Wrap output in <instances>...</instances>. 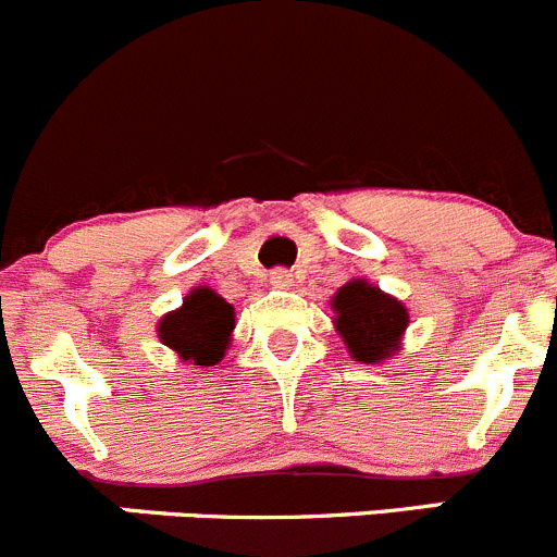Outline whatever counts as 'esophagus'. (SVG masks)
<instances>
[{
	"label": "esophagus",
	"mask_w": 557,
	"mask_h": 557,
	"mask_svg": "<svg viewBox=\"0 0 557 557\" xmlns=\"http://www.w3.org/2000/svg\"><path fill=\"white\" fill-rule=\"evenodd\" d=\"M269 283L274 288H288V285H294V272H288V269H272L269 272Z\"/></svg>",
	"instance_id": "34e87169"
}]
</instances>
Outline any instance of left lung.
<instances>
[{
  "mask_svg": "<svg viewBox=\"0 0 557 557\" xmlns=\"http://www.w3.org/2000/svg\"><path fill=\"white\" fill-rule=\"evenodd\" d=\"M332 310L334 329L348 354L361 364H375L399 350V339L408 329V310L367 280L345 283L332 296Z\"/></svg>",
  "mask_w": 557,
  "mask_h": 557,
  "instance_id": "left-lung-1",
  "label": "left lung"
}]
</instances>
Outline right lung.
Returning a JSON list of instances; mask_svg holds the SVG:
<instances>
[{
    "label": "right lung",
    "instance_id": "add662e5",
    "mask_svg": "<svg viewBox=\"0 0 557 557\" xmlns=\"http://www.w3.org/2000/svg\"><path fill=\"white\" fill-rule=\"evenodd\" d=\"M234 326V307L201 285L185 296L180 310L160 318L158 337L176 350L182 361L212 367L225 356Z\"/></svg>",
    "mask_w": 557,
    "mask_h": 557
}]
</instances>
